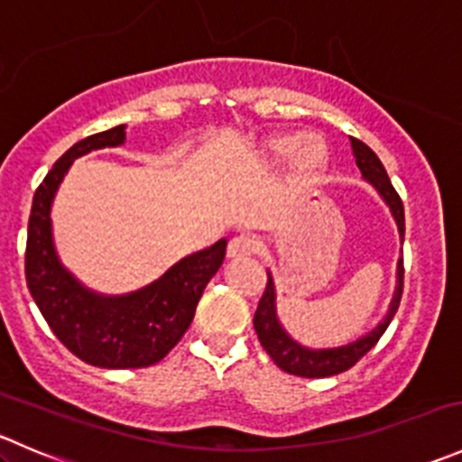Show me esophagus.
Instances as JSON below:
<instances>
[{"label": "esophagus", "instance_id": "obj_1", "mask_svg": "<svg viewBox=\"0 0 462 462\" xmlns=\"http://www.w3.org/2000/svg\"><path fill=\"white\" fill-rule=\"evenodd\" d=\"M259 250V239L253 235H239L227 244V257H250Z\"/></svg>", "mask_w": 462, "mask_h": 462}]
</instances>
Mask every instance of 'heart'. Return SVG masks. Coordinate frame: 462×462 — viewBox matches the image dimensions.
<instances>
[{"label":"heart","mask_w":462,"mask_h":462,"mask_svg":"<svg viewBox=\"0 0 462 462\" xmlns=\"http://www.w3.org/2000/svg\"><path fill=\"white\" fill-rule=\"evenodd\" d=\"M261 158L270 167H277L288 161L292 179L306 183V180L318 179L328 167L330 149L326 138L318 132L279 134L263 143Z\"/></svg>","instance_id":"obj_1"}]
</instances>
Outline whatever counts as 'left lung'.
Segmentation results:
<instances>
[{
	"instance_id": "1",
	"label": "left lung",
	"mask_w": 462,
	"mask_h": 462,
	"mask_svg": "<svg viewBox=\"0 0 462 462\" xmlns=\"http://www.w3.org/2000/svg\"><path fill=\"white\" fill-rule=\"evenodd\" d=\"M351 149L353 156H356V165L360 167L362 179L380 194L382 201L389 208L391 217H393L395 226H398L400 232V244L404 241V208L402 201H400L398 192L391 185L389 176H386L384 165L380 162V158L375 156V152L371 147H366L365 143L357 141V138H351ZM402 259L398 261V268H395V291L393 297H391V304L386 315L377 321L375 328L366 330L365 335H360L357 339L348 344H339V346H321L313 348L306 346V344L297 342L283 324L279 321L277 315V291H274V279L268 270V283H265V292L259 300L257 313H254V330H257V337L261 346L265 348L270 357H273L274 365L279 369H283L286 374L301 375V377H328L337 375L342 371L351 369L362 356L371 351L375 346L377 339L384 335L386 326L391 324L393 315L398 313L400 297H402Z\"/></svg>"
}]
</instances>
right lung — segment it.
I'll return each instance as SVG.
<instances>
[{
	"label": "right lung",
	"instance_id": "right-lung-1",
	"mask_svg": "<svg viewBox=\"0 0 462 462\" xmlns=\"http://www.w3.org/2000/svg\"><path fill=\"white\" fill-rule=\"evenodd\" d=\"M127 125L93 134L62 153L32 197L26 239V283L55 337L82 362L102 369H141L161 362L192 324L205 286L226 259V239L176 261L156 282L105 295L64 268L53 241L55 194L73 161L88 152L120 147Z\"/></svg>",
	"mask_w": 462,
	"mask_h": 462
}]
</instances>
